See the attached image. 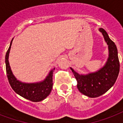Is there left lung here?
Listing matches in <instances>:
<instances>
[{
  "label": "left lung",
  "mask_w": 123,
  "mask_h": 123,
  "mask_svg": "<svg viewBox=\"0 0 123 123\" xmlns=\"http://www.w3.org/2000/svg\"><path fill=\"white\" fill-rule=\"evenodd\" d=\"M99 31L109 46V57L104 66L87 75H80L70 68L77 81L79 91L90 98L98 97L109 91L115 84L119 73L120 64L116 45L105 30L100 28Z\"/></svg>",
  "instance_id": "obj_1"
}]
</instances>
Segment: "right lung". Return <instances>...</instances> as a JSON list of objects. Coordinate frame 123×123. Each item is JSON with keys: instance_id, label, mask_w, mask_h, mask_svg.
Returning a JSON list of instances; mask_svg holds the SVG:
<instances>
[{"instance_id": "obj_1", "label": "right lung", "mask_w": 123, "mask_h": 123, "mask_svg": "<svg viewBox=\"0 0 123 123\" xmlns=\"http://www.w3.org/2000/svg\"><path fill=\"white\" fill-rule=\"evenodd\" d=\"M12 39L11 41L10 46L7 51L5 58L6 67L7 77L11 87L14 91L24 98L34 102L41 101L44 99L52 91L53 86V73L55 68L49 72L48 76L44 80L36 83H24L18 80L12 74L9 62V54L10 52L11 46Z\"/></svg>"}]
</instances>
